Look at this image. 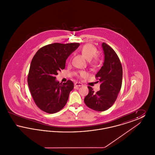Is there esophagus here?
I'll return each mask as SVG.
<instances>
[{"label":"esophagus","mask_w":155,"mask_h":155,"mask_svg":"<svg viewBox=\"0 0 155 155\" xmlns=\"http://www.w3.org/2000/svg\"><path fill=\"white\" fill-rule=\"evenodd\" d=\"M74 85H75V86H76V87H81V86L83 85L82 84H81L80 82H75Z\"/></svg>","instance_id":"1"}]
</instances>
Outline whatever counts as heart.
Returning a JSON list of instances; mask_svg holds the SVG:
<instances>
[{
	"label": "heart",
	"mask_w": 155,
	"mask_h": 155,
	"mask_svg": "<svg viewBox=\"0 0 155 155\" xmlns=\"http://www.w3.org/2000/svg\"><path fill=\"white\" fill-rule=\"evenodd\" d=\"M80 52L82 56L89 60V64L92 67H95L97 64L99 59L97 55H96L97 49L96 47L91 44L84 45L80 49ZM87 76V72L84 71H80L77 74V77L80 78H84Z\"/></svg>",
	"instance_id": "1"
}]
</instances>
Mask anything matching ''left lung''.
Instances as JSON below:
<instances>
[{
	"label": "left lung",
	"mask_w": 155,
	"mask_h": 155,
	"mask_svg": "<svg viewBox=\"0 0 155 155\" xmlns=\"http://www.w3.org/2000/svg\"><path fill=\"white\" fill-rule=\"evenodd\" d=\"M104 54L103 66L97 73L95 77L101 82L100 91L94 92L88 87V94L84 102L92 110L103 111L109 109L115 102L121 88L123 68L117 54L109 45H102Z\"/></svg>",
	"instance_id": "left-lung-1"
}]
</instances>
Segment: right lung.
<instances>
[{"label":"right lung","mask_w":155,"mask_h":155,"mask_svg":"<svg viewBox=\"0 0 155 155\" xmlns=\"http://www.w3.org/2000/svg\"><path fill=\"white\" fill-rule=\"evenodd\" d=\"M79 46V43H54L42 47L34 55L27 81L34 101L41 110L53 114L66 105L74 84L71 80L60 84L56 75L64 69L67 58Z\"/></svg>","instance_id":"add662e5"}]
</instances>
